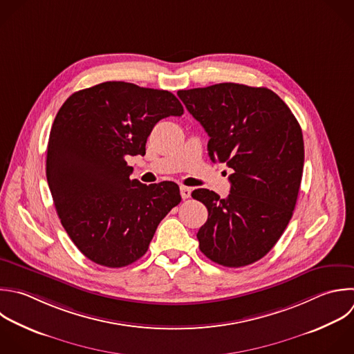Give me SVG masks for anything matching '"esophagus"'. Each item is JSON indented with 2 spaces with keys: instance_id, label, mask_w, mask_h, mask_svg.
I'll list each match as a JSON object with an SVG mask.
<instances>
[{
  "instance_id": "obj_1",
  "label": "esophagus",
  "mask_w": 354,
  "mask_h": 354,
  "mask_svg": "<svg viewBox=\"0 0 354 354\" xmlns=\"http://www.w3.org/2000/svg\"><path fill=\"white\" fill-rule=\"evenodd\" d=\"M180 194H181L183 199H188L191 196V188L183 185V187H180Z\"/></svg>"
}]
</instances>
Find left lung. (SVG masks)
<instances>
[{
    "label": "left lung",
    "mask_w": 354,
    "mask_h": 354,
    "mask_svg": "<svg viewBox=\"0 0 354 354\" xmlns=\"http://www.w3.org/2000/svg\"><path fill=\"white\" fill-rule=\"evenodd\" d=\"M207 136L213 162L232 169L230 195L199 188L207 207L196 236L201 252L225 267L266 256L296 205L304 163L301 129L286 104L266 87L220 83L177 93Z\"/></svg>",
    "instance_id": "obj_1"
}]
</instances>
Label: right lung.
<instances>
[{
	"instance_id": "1",
	"label": "right lung",
	"mask_w": 354,
	"mask_h": 354,
	"mask_svg": "<svg viewBox=\"0 0 354 354\" xmlns=\"http://www.w3.org/2000/svg\"><path fill=\"white\" fill-rule=\"evenodd\" d=\"M184 113L169 91L105 82L72 94L54 120L47 181L61 223L91 261L124 267L142 257L180 203L176 183L131 180L126 159L145 153L155 124Z\"/></svg>"
}]
</instances>
